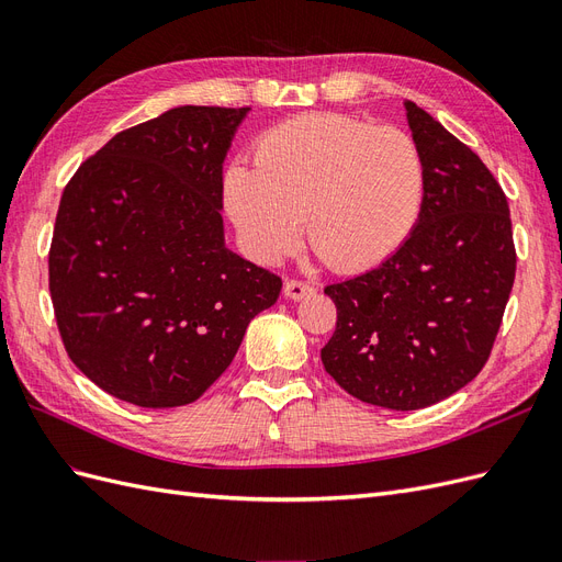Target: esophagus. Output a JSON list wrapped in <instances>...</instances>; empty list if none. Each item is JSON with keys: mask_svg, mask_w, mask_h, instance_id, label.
<instances>
[{"mask_svg": "<svg viewBox=\"0 0 562 562\" xmlns=\"http://www.w3.org/2000/svg\"><path fill=\"white\" fill-rule=\"evenodd\" d=\"M283 295H285L288 300H304V297L314 295V285L291 279V281L283 283Z\"/></svg>", "mask_w": 562, "mask_h": 562, "instance_id": "esophagus-1", "label": "esophagus"}]
</instances>
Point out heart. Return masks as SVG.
I'll return each instance as SVG.
<instances>
[{"label":"heart","mask_w":562,"mask_h":562,"mask_svg":"<svg viewBox=\"0 0 562 562\" xmlns=\"http://www.w3.org/2000/svg\"><path fill=\"white\" fill-rule=\"evenodd\" d=\"M427 168L411 133L359 116L310 112L271 126L252 168L225 173V203L246 250L271 265L300 244V217L323 265L356 274L389 260L413 234Z\"/></svg>","instance_id":"heart-1"}]
</instances>
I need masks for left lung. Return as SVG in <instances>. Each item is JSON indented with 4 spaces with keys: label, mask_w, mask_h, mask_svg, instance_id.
Returning a JSON list of instances; mask_svg holds the SVG:
<instances>
[{
    "label": "left lung",
    "mask_w": 562,
    "mask_h": 562,
    "mask_svg": "<svg viewBox=\"0 0 562 562\" xmlns=\"http://www.w3.org/2000/svg\"><path fill=\"white\" fill-rule=\"evenodd\" d=\"M427 192L407 241L326 288L337 326L321 361L363 403L419 411L483 370L516 279L512 215L481 157L405 100Z\"/></svg>",
    "instance_id": "obj_1"
}]
</instances>
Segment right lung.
Returning a JSON list of instances; mask_svg holds the SVG:
<instances>
[{
	"label": "right lung",
	"instance_id": "1",
	"mask_svg": "<svg viewBox=\"0 0 562 562\" xmlns=\"http://www.w3.org/2000/svg\"><path fill=\"white\" fill-rule=\"evenodd\" d=\"M248 110H168L116 133L65 187L50 302L67 356L119 401L194 403L281 293L225 246L223 161Z\"/></svg>",
	"mask_w": 562,
	"mask_h": 562
}]
</instances>
